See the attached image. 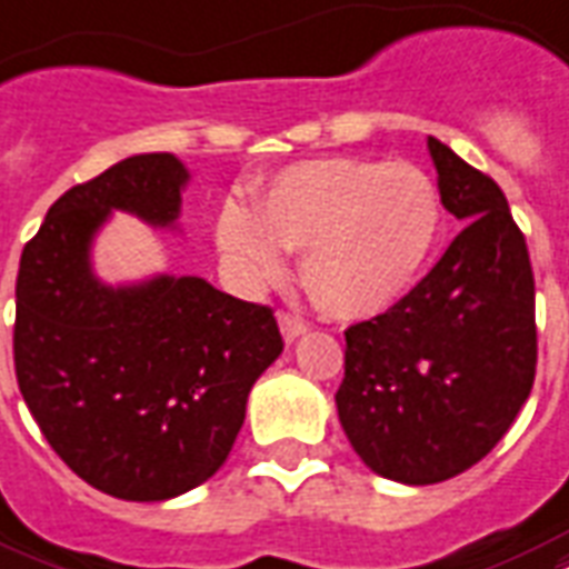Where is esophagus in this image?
Returning <instances> with one entry per match:
<instances>
[{
    "label": "esophagus",
    "instance_id": "obj_1",
    "mask_svg": "<svg viewBox=\"0 0 569 569\" xmlns=\"http://www.w3.org/2000/svg\"><path fill=\"white\" fill-rule=\"evenodd\" d=\"M277 322H280V331H283V337L289 342L298 340V337L307 331V325H303L301 319H298V316H292V313H280V316H277Z\"/></svg>",
    "mask_w": 569,
    "mask_h": 569
}]
</instances>
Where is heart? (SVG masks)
<instances>
[{
	"instance_id": "1",
	"label": "heart",
	"mask_w": 569,
	"mask_h": 569,
	"mask_svg": "<svg viewBox=\"0 0 569 569\" xmlns=\"http://www.w3.org/2000/svg\"><path fill=\"white\" fill-rule=\"evenodd\" d=\"M441 199L411 163L316 158L280 169L214 220L217 247L244 283H277L286 253H301V280L325 310L363 319L388 310L427 266Z\"/></svg>"
}]
</instances>
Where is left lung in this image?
<instances>
[{
  "mask_svg": "<svg viewBox=\"0 0 569 569\" xmlns=\"http://www.w3.org/2000/svg\"><path fill=\"white\" fill-rule=\"evenodd\" d=\"M441 206L466 227L409 295L346 331L337 411L363 466L427 487L487 457L537 370L535 271L496 181L427 140Z\"/></svg>",
  "mask_w": 569,
  "mask_h": 569,
  "instance_id": "obj_1",
  "label": "left lung"
}]
</instances>
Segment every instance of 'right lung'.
I'll return each mask as SVG.
<instances>
[{
	"label": "right lung",
	"mask_w": 569,
	"mask_h": 569,
	"mask_svg": "<svg viewBox=\"0 0 569 569\" xmlns=\"http://www.w3.org/2000/svg\"><path fill=\"white\" fill-rule=\"evenodd\" d=\"M190 172L133 154L56 199L17 274V385L43 439L89 487L167 501L223 466L253 381L283 352L271 307L202 277L107 286L92 241L112 211L172 229Z\"/></svg>",
	"instance_id": "obj_1"
}]
</instances>
